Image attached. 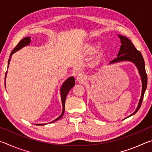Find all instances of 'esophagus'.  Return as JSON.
<instances>
[{
	"mask_svg": "<svg viewBox=\"0 0 152 152\" xmlns=\"http://www.w3.org/2000/svg\"><path fill=\"white\" fill-rule=\"evenodd\" d=\"M86 77L85 74L80 73L76 76V80L80 82H84L86 80Z\"/></svg>",
	"mask_w": 152,
	"mask_h": 152,
	"instance_id": "34e87169",
	"label": "esophagus"
}]
</instances>
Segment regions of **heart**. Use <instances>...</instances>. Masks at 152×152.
<instances>
[{"label": "heart", "instance_id": "heart-1", "mask_svg": "<svg viewBox=\"0 0 152 152\" xmlns=\"http://www.w3.org/2000/svg\"><path fill=\"white\" fill-rule=\"evenodd\" d=\"M100 48H101V45H100L99 43H88V44H86V45H84V52L85 54L93 55L99 50Z\"/></svg>", "mask_w": 152, "mask_h": 152}]
</instances>
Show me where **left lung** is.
<instances>
[{
  "label": "left lung",
  "mask_w": 152,
  "mask_h": 152,
  "mask_svg": "<svg viewBox=\"0 0 152 152\" xmlns=\"http://www.w3.org/2000/svg\"><path fill=\"white\" fill-rule=\"evenodd\" d=\"M118 36H119V37L121 39V45L119 51L117 54V58L114 59L112 61H110L109 64L118 63L123 61H132L137 67L139 73H140V75L141 76V82H142V91H141V98L140 99V101H139L137 107L136 108L135 112L128 117H129L132 116V115H135L141 107V105L143 99L144 93H145L146 88H147L148 76L145 72V62H144L143 58L140 51H138L135 48L134 45L133 44L132 42L128 38L121 35H118Z\"/></svg>",
  "instance_id": "left-lung-1"
}]
</instances>
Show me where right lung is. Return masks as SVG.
Returning <instances> with one entry per match:
<instances>
[{"label":"right lung","instance_id":"right-lung-1","mask_svg":"<svg viewBox=\"0 0 152 152\" xmlns=\"http://www.w3.org/2000/svg\"><path fill=\"white\" fill-rule=\"evenodd\" d=\"M30 43H31V37H26L23 38L22 40L20 41L19 43L16 45V47H15L13 49V50L12 51L11 55H10V58L9 59V61H8V67H9V65L10 64V61H11V56L14 53L16 52V51L20 50L22 48H23V47H25V46L29 45ZM7 74V71L6 72V74H5V79H6ZM74 85H75V79H74V78L72 76L70 77V78H68V79H66L65 82H64L62 84V85H61V88H60L61 99V103H62V107H63L62 113H61V114L57 118V119L53 120V121H51L50 123L57 121H58L59 119H61V118L63 117V115L64 114V110H65V102H66V96H67V94H68V92L70 91V89L72 88ZM35 125H44L46 124L45 123H42V124H35Z\"/></svg>","mask_w":152,"mask_h":152}]
</instances>
